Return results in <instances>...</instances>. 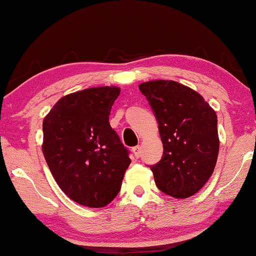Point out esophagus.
I'll return each mask as SVG.
<instances>
[{"label": "esophagus", "instance_id": "esophagus-1", "mask_svg": "<svg viewBox=\"0 0 256 256\" xmlns=\"http://www.w3.org/2000/svg\"><path fill=\"white\" fill-rule=\"evenodd\" d=\"M132 150H133V152H134V156L136 158H139L141 156V147H140V146H136V147L132 148Z\"/></svg>", "mask_w": 256, "mask_h": 256}]
</instances>
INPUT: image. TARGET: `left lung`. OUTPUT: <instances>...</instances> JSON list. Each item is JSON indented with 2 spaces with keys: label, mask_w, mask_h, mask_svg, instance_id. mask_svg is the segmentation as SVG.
I'll return each mask as SVG.
<instances>
[{
  "label": "left lung",
  "mask_w": 256,
  "mask_h": 256,
  "mask_svg": "<svg viewBox=\"0 0 256 256\" xmlns=\"http://www.w3.org/2000/svg\"><path fill=\"white\" fill-rule=\"evenodd\" d=\"M158 122L164 154L152 166L156 186L174 198H188L213 174L218 155V116L192 88L174 80L141 83Z\"/></svg>",
  "instance_id": "left-lung-1"
}]
</instances>
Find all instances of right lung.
<instances>
[{"label": "right lung", "instance_id": "right-lung-1", "mask_svg": "<svg viewBox=\"0 0 256 256\" xmlns=\"http://www.w3.org/2000/svg\"><path fill=\"white\" fill-rule=\"evenodd\" d=\"M120 93L117 86L70 93L44 117V158L60 189L80 205H108L131 164L128 149L109 124Z\"/></svg>", "mask_w": 256, "mask_h": 256}]
</instances>
